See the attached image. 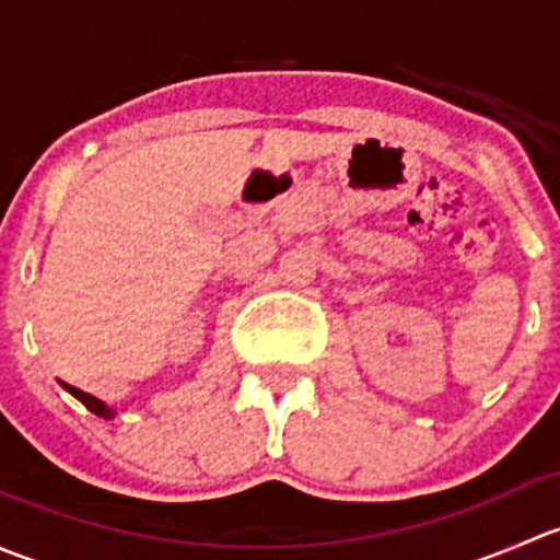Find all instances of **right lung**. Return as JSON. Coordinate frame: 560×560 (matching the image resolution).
<instances>
[{"label":"right lung","mask_w":560,"mask_h":560,"mask_svg":"<svg viewBox=\"0 0 560 560\" xmlns=\"http://www.w3.org/2000/svg\"><path fill=\"white\" fill-rule=\"evenodd\" d=\"M67 389H70V393L72 395H75V398L78 400H81V404L83 406H86V409L89 411H94V415H97V417H105V420H110V417H113V411L110 409H107V406L103 404V400H97V398H94V395H89V393H83V389H78V387H70V385H65Z\"/></svg>","instance_id":"obj_1"}]
</instances>
